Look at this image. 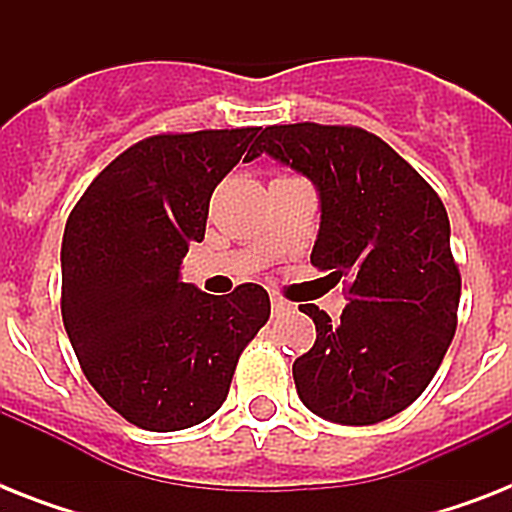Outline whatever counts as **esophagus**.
I'll return each instance as SVG.
<instances>
[{
    "instance_id": "34e87169",
    "label": "esophagus",
    "mask_w": 512,
    "mask_h": 512,
    "mask_svg": "<svg viewBox=\"0 0 512 512\" xmlns=\"http://www.w3.org/2000/svg\"><path fill=\"white\" fill-rule=\"evenodd\" d=\"M271 308H273V316H281L284 311H289V303L287 300H281V297H271Z\"/></svg>"
}]
</instances>
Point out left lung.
I'll return each instance as SVG.
<instances>
[{
    "label": "left lung",
    "mask_w": 512,
    "mask_h": 512,
    "mask_svg": "<svg viewBox=\"0 0 512 512\" xmlns=\"http://www.w3.org/2000/svg\"><path fill=\"white\" fill-rule=\"evenodd\" d=\"M260 154L316 185L321 223L311 263L348 279L340 321L300 305L316 342L292 364L297 396L340 425L404 412L428 388L457 329L462 281L438 193L358 127H265L249 159Z\"/></svg>",
    "instance_id": "1"
}]
</instances>
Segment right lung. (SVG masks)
I'll return each instance as SVG.
<instances>
[{
  "mask_svg": "<svg viewBox=\"0 0 512 512\" xmlns=\"http://www.w3.org/2000/svg\"><path fill=\"white\" fill-rule=\"evenodd\" d=\"M260 127L154 135L100 172L63 233V324L84 377L154 433L223 406L241 350L271 316L260 284L212 297L180 279L217 183ZM249 159V154H247Z\"/></svg>",
  "mask_w": 512,
  "mask_h": 512,
  "instance_id": "add662e5",
  "label": "right lung"
}]
</instances>
